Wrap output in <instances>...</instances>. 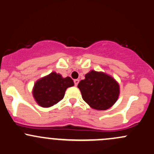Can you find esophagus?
Wrapping results in <instances>:
<instances>
[{
	"label": "esophagus",
	"mask_w": 154,
	"mask_h": 154,
	"mask_svg": "<svg viewBox=\"0 0 154 154\" xmlns=\"http://www.w3.org/2000/svg\"><path fill=\"white\" fill-rule=\"evenodd\" d=\"M79 83V80H78V79H75L74 80V84H75V86H76L78 85V84Z\"/></svg>",
	"instance_id": "obj_1"
}]
</instances>
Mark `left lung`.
<instances>
[{
    "instance_id": "obj_1",
    "label": "left lung",
    "mask_w": 154,
    "mask_h": 154,
    "mask_svg": "<svg viewBox=\"0 0 154 154\" xmlns=\"http://www.w3.org/2000/svg\"><path fill=\"white\" fill-rule=\"evenodd\" d=\"M83 100L91 108L105 110L115 104L120 94L119 83L111 75L91 70L78 84Z\"/></svg>"
}]
</instances>
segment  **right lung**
<instances>
[{"mask_svg": "<svg viewBox=\"0 0 154 154\" xmlns=\"http://www.w3.org/2000/svg\"><path fill=\"white\" fill-rule=\"evenodd\" d=\"M72 86L71 78H63L60 73L51 72L35 83L32 96L40 106L49 108L63 100L66 89Z\"/></svg>", "mask_w": 154, "mask_h": 154, "instance_id": "add662e5", "label": "right lung"}]
</instances>
